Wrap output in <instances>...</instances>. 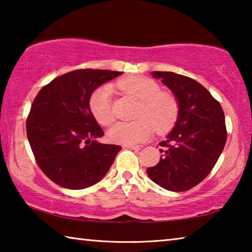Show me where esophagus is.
<instances>
[{
  "instance_id": "34e87169",
  "label": "esophagus",
  "mask_w": 252,
  "mask_h": 252,
  "mask_svg": "<svg viewBox=\"0 0 252 252\" xmlns=\"http://www.w3.org/2000/svg\"><path fill=\"white\" fill-rule=\"evenodd\" d=\"M127 149H131V150L138 151L140 149H142V146H126Z\"/></svg>"
}]
</instances>
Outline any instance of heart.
Wrapping results in <instances>:
<instances>
[{
  "label": "heart",
  "instance_id": "1",
  "mask_svg": "<svg viewBox=\"0 0 252 252\" xmlns=\"http://www.w3.org/2000/svg\"><path fill=\"white\" fill-rule=\"evenodd\" d=\"M118 87L140 101L136 113L139 120L119 122L111 127L109 138L113 142L129 146L146 141L153 134L155 126L159 132H163L177 121L179 104L176 96L170 92L160 91L156 81L146 76H131L119 81ZM112 93V87L106 84L97 88L90 97V109L102 126H110L114 121Z\"/></svg>",
  "mask_w": 252,
  "mask_h": 252
}]
</instances>
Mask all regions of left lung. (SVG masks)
<instances>
[{
	"label": "left lung",
	"instance_id": "8db88e82",
	"mask_svg": "<svg viewBox=\"0 0 252 252\" xmlns=\"http://www.w3.org/2000/svg\"><path fill=\"white\" fill-rule=\"evenodd\" d=\"M179 104L177 122L161 146V159L148 168L151 180L173 192L187 191L206 178L222 152L227 130L221 105L202 84L173 72H151Z\"/></svg>",
	"mask_w": 252,
	"mask_h": 252
}]
</instances>
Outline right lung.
Returning a JSON list of instances; mask_svg holds the SVG:
<instances>
[{
  "label": "right lung",
  "mask_w": 252,
  "mask_h": 252,
  "mask_svg": "<svg viewBox=\"0 0 252 252\" xmlns=\"http://www.w3.org/2000/svg\"><path fill=\"white\" fill-rule=\"evenodd\" d=\"M110 70H75L45 85L34 99L27 133L40 169L54 183L85 189L103 179L120 146L104 144V135L90 109L95 89L121 75Z\"/></svg>",
  "instance_id": "right-lung-1"
}]
</instances>
